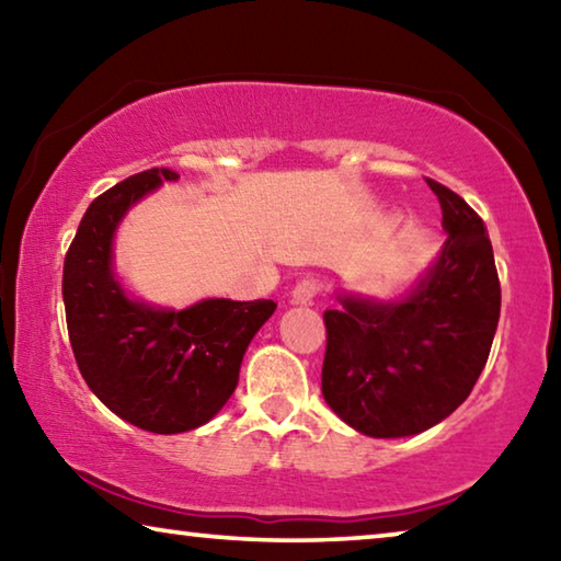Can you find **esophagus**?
Wrapping results in <instances>:
<instances>
[{"label": "esophagus", "instance_id": "esophagus-1", "mask_svg": "<svg viewBox=\"0 0 561 561\" xmlns=\"http://www.w3.org/2000/svg\"><path fill=\"white\" fill-rule=\"evenodd\" d=\"M317 291H319V282L314 277H304V279L294 284L291 301L294 304H309L311 299L317 297Z\"/></svg>", "mask_w": 561, "mask_h": 561}]
</instances>
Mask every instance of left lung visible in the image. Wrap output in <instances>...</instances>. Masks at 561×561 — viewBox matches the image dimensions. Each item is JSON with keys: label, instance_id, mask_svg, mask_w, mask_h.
I'll use <instances>...</instances> for the list:
<instances>
[{"label": "left lung", "instance_id": "8db88e82", "mask_svg": "<svg viewBox=\"0 0 561 561\" xmlns=\"http://www.w3.org/2000/svg\"><path fill=\"white\" fill-rule=\"evenodd\" d=\"M448 240L405 297L339 291L324 311L321 393L371 438H405L448 417L488 364L500 321V279L480 215L435 180Z\"/></svg>", "mask_w": 561, "mask_h": 561}]
</instances>
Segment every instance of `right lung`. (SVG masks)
Wrapping results in <instances>:
<instances>
[{
  "label": "right lung",
  "instance_id": "obj_1",
  "mask_svg": "<svg viewBox=\"0 0 561 561\" xmlns=\"http://www.w3.org/2000/svg\"><path fill=\"white\" fill-rule=\"evenodd\" d=\"M144 170L89 205L64 260V307L83 381L99 401L138 428L173 435L201 428L230 401L242 356L277 304L203 299L163 309L133 299L113 270L123 217L165 180Z\"/></svg>",
  "mask_w": 561,
  "mask_h": 561
}]
</instances>
